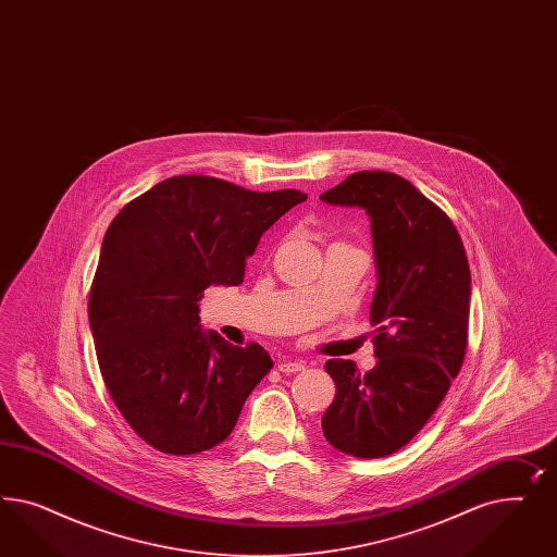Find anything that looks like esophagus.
Instances as JSON below:
<instances>
[{"label":"esophagus","mask_w":557,"mask_h":557,"mask_svg":"<svg viewBox=\"0 0 557 557\" xmlns=\"http://www.w3.org/2000/svg\"><path fill=\"white\" fill-rule=\"evenodd\" d=\"M277 370L282 371V373H296V371L304 370V361L292 359V357H282L277 361Z\"/></svg>","instance_id":"34e87169"}]
</instances>
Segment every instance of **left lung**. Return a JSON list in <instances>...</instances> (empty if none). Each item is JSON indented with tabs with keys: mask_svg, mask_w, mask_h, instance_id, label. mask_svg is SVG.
I'll return each instance as SVG.
<instances>
[{
	"mask_svg": "<svg viewBox=\"0 0 557 557\" xmlns=\"http://www.w3.org/2000/svg\"><path fill=\"white\" fill-rule=\"evenodd\" d=\"M321 200L366 210L377 273L370 308L377 363L366 373L351 359L324 363L337 396L322 433L347 456L386 457L421 431L461 370L468 257L454 222L396 173L359 171Z\"/></svg>",
	"mask_w": 557,
	"mask_h": 557,
	"instance_id": "8db88e82",
	"label": "left lung"
}]
</instances>
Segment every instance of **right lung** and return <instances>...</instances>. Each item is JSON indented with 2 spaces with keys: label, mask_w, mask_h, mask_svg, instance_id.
I'll return each mask as SVG.
<instances>
[{
  "label": "right lung",
  "mask_w": 557,
  "mask_h": 557,
  "mask_svg": "<svg viewBox=\"0 0 557 557\" xmlns=\"http://www.w3.org/2000/svg\"><path fill=\"white\" fill-rule=\"evenodd\" d=\"M308 196L180 175L126 203L108 226L89 292L101 377L136 435L171 456L222 443L273 368L200 324L202 292L240 286L261 235Z\"/></svg>",
  "instance_id": "obj_1"
}]
</instances>
